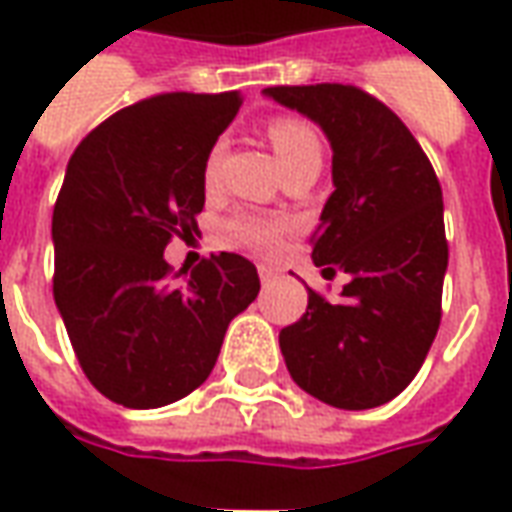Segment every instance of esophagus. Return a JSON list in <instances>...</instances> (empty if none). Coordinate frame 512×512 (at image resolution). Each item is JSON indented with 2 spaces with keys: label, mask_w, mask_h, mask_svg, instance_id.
Returning <instances> with one entry per match:
<instances>
[{
  "label": "esophagus",
  "mask_w": 512,
  "mask_h": 512,
  "mask_svg": "<svg viewBox=\"0 0 512 512\" xmlns=\"http://www.w3.org/2000/svg\"><path fill=\"white\" fill-rule=\"evenodd\" d=\"M257 274H260V282L268 285V282H274V279L282 274V268L271 266V263H260V266H257Z\"/></svg>",
  "instance_id": "1"
}]
</instances>
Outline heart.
<instances>
[{"instance_id":"b5f03b06","label":"heart","mask_w":512,"mask_h":512,"mask_svg":"<svg viewBox=\"0 0 512 512\" xmlns=\"http://www.w3.org/2000/svg\"><path fill=\"white\" fill-rule=\"evenodd\" d=\"M268 139H271V147H274L282 169L293 167V164H299L304 158L321 156V142H318L315 131L307 123L296 120V117H277V120H271ZM219 153H222V145L213 147L208 158H205V178L208 180H213V175H216ZM285 230H288V224L282 222V219H271V216H238V219L230 222L233 244L241 246V249H249L255 255H274L282 246Z\"/></svg>"}]
</instances>
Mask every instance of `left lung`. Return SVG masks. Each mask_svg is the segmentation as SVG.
Instances as JSON below:
<instances>
[{
    "mask_svg": "<svg viewBox=\"0 0 512 512\" xmlns=\"http://www.w3.org/2000/svg\"><path fill=\"white\" fill-rule=\"evenodd\" d=\"M266 98L321 128L334 191L312 233V263L343 271V299L315 290L279 332L290 378L345 411L397 397L428 356L447 274L444 202L436 172L400 117L348 84L268 87Z\"/></svg>",
    "mask_w": 512,
    "mask_h": 512,
    "instance_id": "1",
    "label": "left lung"
}]
</instances>
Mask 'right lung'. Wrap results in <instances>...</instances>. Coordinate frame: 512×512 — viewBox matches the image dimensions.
I'll use <instances>...</instances> for the list:
<instances>
[{
  "label": "right lung",
  "mask_w": 512,
  "mask_h": 512,
  "mask_svg": "<svg viewBox=\"0 0 512 512\" xmlns=\"http://www.w3.org/2000/svg\"><path fill=\"white\" fill-rule=\"evenodd\" d=\"M241 93H167L84 136L51 216L54 301L90 384L126 408H161L211 376L224 332L257 299L241 255L169 285V238L197 230L205 158Z\"/></svg>",
  "instance_id": "right-lung-1"
}]
</instances>
